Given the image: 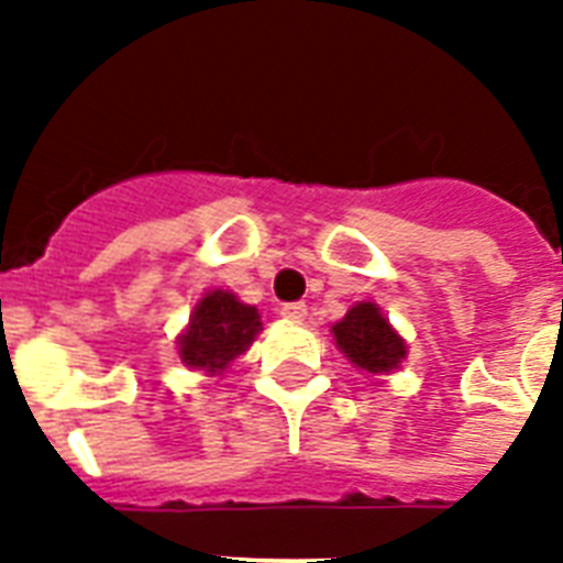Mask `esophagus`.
Segmentation results:
<instances>
[{
  "mask_svg": "<svg viewBox=\"0 0 563 563\" xmlns=\"http://www.w3.org/2000/svg\"><path fill=\"white\" fill-rule=\"evenodd\" d=\"M280 316L286 318V321H295V324H300V321L307 318V303H283Z\"/></svg>",
  "mask_w": 563,
  "mask_h": 563,
  "instance_id": "34e87169",
  "label": "esophagus"
}]
</instances>
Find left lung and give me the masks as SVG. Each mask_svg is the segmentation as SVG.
<instances>
[{
    "mask_svg": "<svg viewBox=\"0 0 563 563\" xmlns=\"http://www.w3.org/2000/svg\"><path fill=\"white\" fill-rule=\"evenodd\" d=\"M335 351L344 353V360L353 368L368 376H383L400 368V362L409 356V344L391 321L383 316V309L374 300H360L353 303L344 318H339L333 327Z\"/></svg>",
    "mask_w": 563,
    "mask_h": 563,
    "instance_id": "obj_1",
    "label": "left lung"
}]
</instances>
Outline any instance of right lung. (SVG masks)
<instances>
[{
    "instance_id": "add662e5",
    "label": "right lung",
    "mask_w": 563,
    "mask_h": 563,
    "mask_svg": "<svg viewBox=\"0 0 563 563\" xmlns=\"http://www.w3.org/2000/svg\"><path fill=\"white\" fill-rule=\"evenodd\" d=\"M263 333L260 309L230 289H207L195 303L189 324L178 335V356L189 371L221 376L242 360Z\"/></svg>"
}]
</instances>
